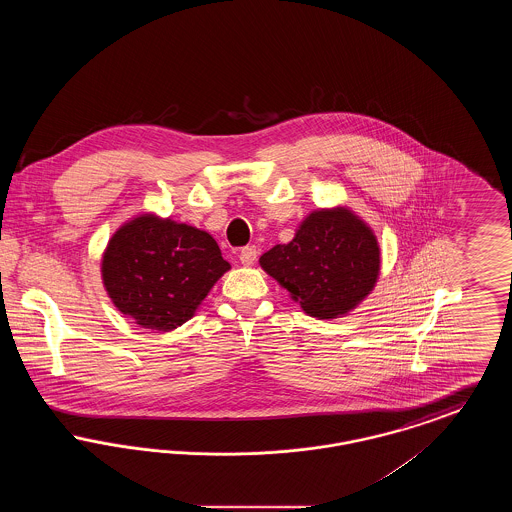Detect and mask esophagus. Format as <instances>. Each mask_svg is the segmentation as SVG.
Masks as SVG:
<instances>
[{
    "instance_id": "obj_1",
    "label": "esophagus",
    "mask_w": 512,
    "mask_h": 512,
    "mask_svg": "<svg viewBox=\"0 0 512 512\" xmlns=\"http://www.w3.org/2000/svg\"><path fill=\"white\" fill-rule=\"evenodd\" d=\"M257 261V247L255 245H247L240 251V263L245 267H251Z\"/></svg>"
}]
</instances>
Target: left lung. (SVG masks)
<instances>
[{
    "instance_id": "8db88e82",
    "label": "left lung",
    "mask_w": 512,
    "mask_h": 512,
    "mask_svg": "<svg viewBox=\"0 0 512 512\" xmlns=\"http://www.w3.org/2000/svg\"><path fill=\"white\" fill-rule=\"evenodd\" d=\"M311 317L336 318L372 292L380 272L374 232L349 209H320L303 220L290 244L259 259Z\"/></svg>"
}]
</instances>
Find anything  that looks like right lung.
Instances as JSON below:
<instances>
[{
	"mask_svg": "<svg viewBox=\"0 0 512 512\" xmlns=\"http://www.w3.org/2000/svg\"><path fill=\"white\" fill-rule=\"evenodd\" d=\"M228 268L207 232L140 215L122 224L109 240L101 278L122 315L142 328L169 332L194 317Z\"/></svg>",
	"mask_w": 512,
	"mask_h": 512,
	"instance_id": "right-lung-1",
	"label": "right lung"
}]
</instances>
